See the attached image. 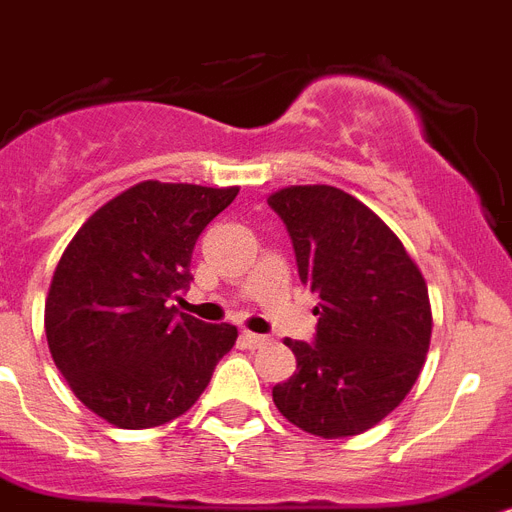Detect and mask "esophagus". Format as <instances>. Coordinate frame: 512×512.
Instances as JSON below:
<instances>
[{"instance_id": "esophagus-1", "label": "esophagus", "mask_w": 512, "mask_h": 512, "mask_svg": "<svg viewBox=\"0 0 512 512\" xmlns=\"http://www.w3.org/2000/svg\"><path fill=\"white\" fill-rule=\"evenodd\" d=\"M239 338H242L244 349H265L270 343L268 336H257V333H249V330H244Z\"/></svg>"}]
</instances>
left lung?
Returning a JSON list of instances; mask_svg holds the SVG:
<instances>
[{
	"label": "left lung",
	"instance_id": "8db88e82",
	"mask_svg": "<svg viewBox=\"0 0 512 512\" xmlns=\"http://www.w3.org/2000/svg\"><path fill=\"white\" fill-rule=\"evenodd\" d=\"M291 236L299 278L320 296L312 343L291 341L296 372L273 401L309 435L354 437L406 398L432 336L427 283L401 239L328 184L268 197Z\"/></svg>",
	"mask_w": 512,
	"mask_h": 512
}]
</instances>
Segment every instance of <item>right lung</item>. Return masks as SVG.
I'll return each instance as SVG.
<instances>
[{
  "label": "right lung",
  "instance_id": "add662e5",
  "mask_svg": "<svg viewBox=\"0 0 512 512\" xmlns=\"http://www.w3.org/2000/svg\"><path fill=\"white\" fill-rule=\"evenodd\" d=\"M236 192L140 182L98 208L64 249L46 341L72 393L114 427L182 416L234 346V325H208L169 302L190 289L197 236Z\"/></svg>",
  "mask_w": 512,
  "mask_h": 512
}]
</instances>
